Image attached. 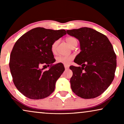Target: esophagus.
<instances>
[{
  "mask_svg": "<svg viewBox=\"0 0 124 124\" xmlns=\"http://www.w3.org/2000/svg\"><path fill=\"white\" fill-rule=\"evenodd\" d=\"M64 67H65V69H68L69 68V67L68 66H67V65H64Z\"/></svg>",
  "mask_w": 124,
  "mask_h": 124,
  "instance_id": "1",
  "label": "esophagus"
}]
</instances>
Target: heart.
<instances>
[{
    "mask_svg": "<svg viewBox=\"0 0 124 124\" xmlns=\"http://www.w3.org/2000/svg\"><path fill=\"white\" fill-rule=\"evenodd\" d=\"M66 42L68 44V45L70 47H72L74 46V45H75L76 43H77V40L75 38L72 37H68L66 38ZM59 40H55L53 43H52L51 46V50L53 54H55L56 52V49L57 47L58 46L59 44ZM74 57L73 56H59L56 58V62L57 63H60L64 64L65 65H68L73 60Z\"/></svg>",
    "mask_w": 124,
    "mask_h": 124,
    "instance_id": "1",
    "label": "heart"
}]
</instances>
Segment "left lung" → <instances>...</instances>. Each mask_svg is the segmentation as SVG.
<instances>
[{
    "instance_id": "1",
    "label": "left lung",
    "mask_w": 124,
    "mask_h": 124,
    "mask_svg": "<svg viewBox=\"0 0 124 124\" xmlns=\"http://www.w3.org/2000/svg\"><path fill=\"white\" fill-rule=\"evenodd\" d=\"M80 42L81 51L72 65L70 82L73 92L84 99H92L103 94L111 84L116 68V55L107 37L89 28L67 30Z\"/></svg>"
}]
</instances>
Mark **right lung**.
Returning <instances> with one entry per match:
<instances>
[{"instance_id": "add662e5", "label": "right lung", "mask_w": 124, "mask_h": 124, "mask_svg": "<svg viewBox=\"0 0 124 124\" xmlns=\"http://www.w3.org/2000/svg\"><path fill=\"white\" fill-rule=\"evenodd\" d=\"M65 30L36 28L22 35L15 43L9 59V68L15 86L31 99H43L54 92L55 84L65 70L55 62L51 50L52 43L65 35ZM48 71L41 69L44 66Z\"/></svg>"}]
</instances>
